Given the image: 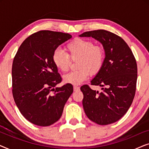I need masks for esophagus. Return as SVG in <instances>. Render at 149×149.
<instances>
[{
	"mask_svg": "<svg viewBox=\"0 0 149 149\" xmlns=\"http://www.w3.org/2000/svg\"><path fill=\"white\" fill-rule=\"evenodd\" d=\"M73 89H74V91H79V87H78V86H76V85H74V87H73Z\"/></svg>",
	"mask_w": 149,
	"mask_h": 149,
	"instance_id": "34e87169",
	"label": "esophagus"
}]
</instances>
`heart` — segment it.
Segmentation results:
<instances>
[{"label":"heart","instance_id":"b5f03b06","mask_svg":"<svg viewBox=\"0 0 149 149\" xmlns=\"http://www.w3.org/2000/svg\"><path fill=\"white\" fill-rule=\"evenodd\" d=\"M66 53L56 49L52 60L58 70L66 72L69 69L70 60L78 59L77 67L79 68L63 77L66 83L79 85L88 78L89 72L95 74L102 68L105 59L104 49L99 44H93L90 40L75 38L65 47Z\"/></svg>","mask_w":149,"mask_h":149}]
</instances>
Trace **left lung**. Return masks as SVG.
<instances>
[{
    "instance_id": "8db88e82",
    "label": "left lung",
    "mask_w": 149,
    "mask_h": 149,
    "mask_svg": "<svg viewBox=\"0 0 149 149\" xmlns=\"http://www.w3.org/2000/svg\"><path fill=\"white\" fill-rule=\"evenodd\" d=\"M81 37H92L102 44L105 59L102 68L91 81L102 87L101 92L89 85L81 87L83 107L91 121L102 125L119 120L130 109L136 89L137 64L123 38L107 30L83 32Z\"/></svg>"
}]
</instances>
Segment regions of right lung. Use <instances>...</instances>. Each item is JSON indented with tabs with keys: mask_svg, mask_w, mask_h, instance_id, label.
<instances>
[{
	"mask_svg": "<svg viewBox=\"0 0 149 149\" xmlns=\"http://www.w3.org/2000/svg\"><path fill=\"white\" fill-rule=\"evenodd\" d=\"M72 38L68 33L40 30L26 38L12 65V93L22 115L30 123L49 126L58 121L69 97L71 84L56 87L62 78L52 60L54 52Z\"/></svg>",
	"mask_w": 149,
	"mask_h": 149,
	"instance_id": "1",
	"label": "right lung"
}]
</instances>
